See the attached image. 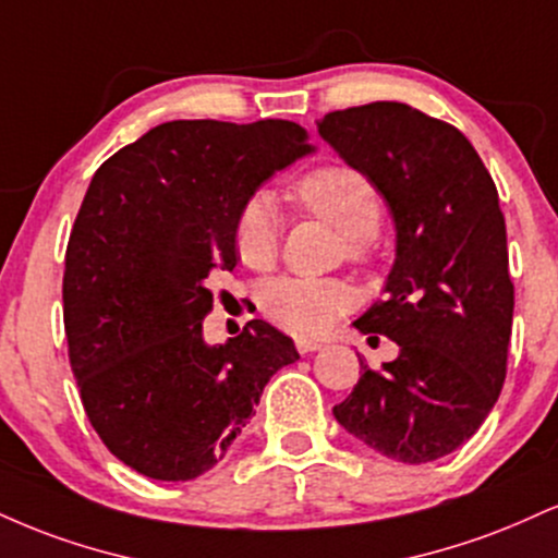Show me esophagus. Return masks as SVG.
I'll return each instance as SVG.
<instances>
[{
    "instance_id": "34e87169",
    "label": "esophagus",
    "mask_w": 558,
    "mask_h": 558,
    "mask_svg": "<svg viewBox=\"0 0 558 558\" xmlns=\"http://www.w3.org/2000/svg\"><path fill=\"white\" fill-rule=\"evenodd\" d=\"M322 343L319 340H312V338H296V351L299 353H312V351H319Z\"/></svg>"
}]
</instances>
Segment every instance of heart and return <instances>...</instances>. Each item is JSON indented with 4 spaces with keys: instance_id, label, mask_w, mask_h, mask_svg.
Wrapping results in <instances>:
<instances>
[{
    "instance_id": "b5f03b06",
    "label": "heart",
    "mask_w": 558,
    "mask_h": 558,
    "mask_svg": "<svg viewBox=\"0 0 558 558\" xmlns=\"http://www.w3.org/2000/svg\"><path fill=\"white\" fill-rule=\"evenodd\" d=\"M308 213L338 228L353 259H364L379 233L385 203L377 186L348 166H322L304 173L293 186ZM283 220L267 192L244 199L233 223V250L252 270H267L278 257ZM353 288L343 280L275 278L262 286L259 308L280 330L312 338L327 332L353 306Z\"/></svg>"
}]
</instances>
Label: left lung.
Here are the masks:
<instances>
[{"label": "left lung", "instance_id": "1", "mask_svg": "<svg viewBox=\"0 0 558 558\" xmlns=\"http://www.w3.org/2000/svg\"><path fill=\"white\" fill-rule=\"evenodd\" d=\"M317 130L368 177L392 213L398 254L387 296L353 325L400 345L332 408L385 458L421 465L478 432L507 377L514 286L499 192L458 126L377 100L332 111Z\"/></svg>", "mask_w": 558, "mask_h": 558}]
</instances>
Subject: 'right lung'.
I'll return each mask as SVG.
<instances>
[{"instance_id":"right-lung-1","label":"right lung","mask_w":558,"mask_h":558,"mask_svg":"<svg viewBox=\"0 0 558 558\" xmlns=\"http://www.w3.org/2000/svg\"><path fill=\"white\" fill-rule=\"evenodd\" d=\"M312 153L304 126L166 122L96 171L64 257V332L87 421L156 481L226 458L262 389L299 359L262 319L207 345L210 272L233 270V223L262 181Z\"/></svg>"}]
</instances>
